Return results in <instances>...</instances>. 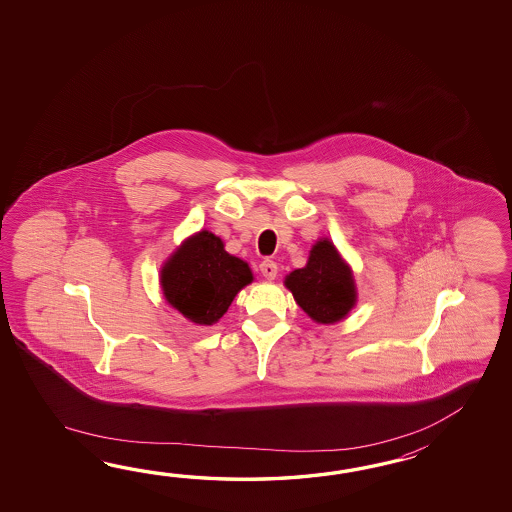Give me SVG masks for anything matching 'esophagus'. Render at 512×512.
<instances>
[{
    "label": "esophagus",
    "mask_w": 512,
    "mask_h": 512,
    "mask_svg": "<svg viewBox=\"0 0 512 512\" xmlns=\"http://www.w3.org/2000/svg\"><path fill=\"white\" fill-rule=\"evenodd\" d=\"M260 271L267 280H274L278 274V265H276V261L263 260L260 263Z\"/></svg>",
    "instance_id": "1"
}]
</instances>
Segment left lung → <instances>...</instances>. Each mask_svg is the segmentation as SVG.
Wrapping results in <instances>:
<instances>
[{
	"label": "left lung",
	"mask_w": 512,
	"mask_h": 512,
	"mask_svg": "<svg viewBox=\"0 0 512 512\" xmlns=\"http://www.w3.org/2000/svg\"><path fill=\"white\" fill-rule=\"evenodd\" d=\"M296 304L316 322L333 324L355 305V283L331 241L316 243L304 269L285 278Z\"/></svg>",
	"instance_id": "obj_1"
}]
</instances>
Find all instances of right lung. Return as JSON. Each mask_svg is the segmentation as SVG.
<instances>
[{
  "instance_id": "obj_1",
  "label": "right lung",
  "mask_w": 512,
  "mask_h": 512,
  "mask_svg": "<svg viewBox=\"0 0 512 512\" xmlns=\"http://www.w3.org/2000/svg\"><path fill=\"white\" fill-rule=\"evenodd\" d=\"M251 282L249 265L230 256L223 241L207 230L186 240L161 271L168 304L199 326L218 322L234 296Z\"/></svg>"
}]
</instances>
